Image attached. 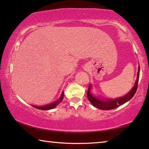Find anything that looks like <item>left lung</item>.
<instances>
[{
  "label": "left lung",
  "instance_id": "1",
  "mask_svg": "<svg viewBox=\"0 0 149 149\" xmlns=\"http://www.w3.org/2000/svg\"><path fill=\"white\" fill-rule=\"evenodd\" d=\"M139 74L140 66H138L137 78L136 80L135 81L134 86L131 91L124 96L115 98V99H104V98L103 99H101V98H98L96 97V96L92 95V93H91L92 86L90 84L87 92L88 99L89 100V101L91 102V104H93L94 107H95L101 110H111L113 109L118 107L119 106L122 105L123 104L125 103V102L128 101L129 100H130L131 98L133 97L134 95H135L136 92L137 91L138 79H139Z\"/></svg>",
  "mask_w": 149,
  "mask_h": 149
}]
</instances>
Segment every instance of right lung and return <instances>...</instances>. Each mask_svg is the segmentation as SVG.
I'll return each instance as SVG.
<instances>
[{"instance_id": "1", "label": "right lung", "mask_w": 149, "mask_h": 149, "mask_svg": "<svg viewBox=\"0 0 149 149\" xmlns=\"http://www.w3.org/2000/svg\"><path fill=\"white\" fill-rule=\"evenodd\" d=\"M63 96H64V92L63 91L61 93V95L60 98H58V100H56L55 102H53V103L47 104V105H44V106H33V107L38 109H40V110H49V109H52L54 107H56V106L58 105V104L61 103L62 102L63 99Z\"/></svg>"}]
</instances>
